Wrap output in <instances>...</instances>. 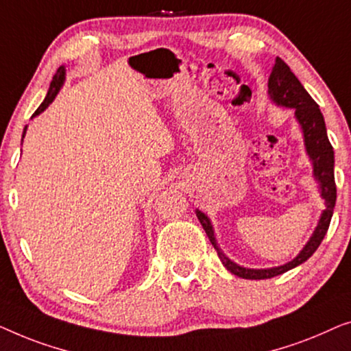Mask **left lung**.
Instances as JSON below:
<instances>
[{
    "mask_svg": "<svg viewBox=\"0 0 351 351\" xmlns=\"http://www.w3.org/2000/svg\"><path fill=\"white\" fill-rule=\"evenodd\" d=\"M267 92L270 100L276 106L294 110V117L300 125V130H302L305 152H307L308 159L312 162L313 178L318 182L319 195L324 200L326 208L322 211V216H319L318 224L315 227L312 237L304 245V248L299 251V254L293 261H289V263L270 269H248L230 261L218 246L213 224H211L208 216L204 211L195 210L197 218H199L202 227H204L206 235H208L211 245L218 251V256L224 267L230 274L246 280L272 278V276L281 275L291 269L298 267L300 264H304L318 250V246L322 245L326 232L329 229L330 218H332L334 213L335 199H337V191H335L334 181V149L329 143L328 133H326L324 117L322 111H319L317 101L308 95V92L305 90L299 79L294 76V73L289 70V66L278 57L275 58V65L272 68V73H270Z\"/></svg>",
    "mask_w": 351,
    "mask_h": 351,
    "instance_id": "left-lung-1",
    "label": "left lung"
}]
</instances>
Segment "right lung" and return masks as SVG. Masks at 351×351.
Segmentation results:
<instances>
[{"label":"right lung","mask_w":351,"mask_h":351,"mask_svg":"<svg viewBox=\"0 0 351 351\" xmlns=\"http://www.w3.org/2000/svg\"><path fill=\"white\" fill-rule=\"evenodd\" d=\"M65 75H66L65 66H60V68H58L57 73H56V76L52 77L51 87H49V92H47L46 98H44V101L41 103V106H39L38 110L34 111V114H33L32 117L41 114V112H43L44 110H46V108H47L49 105H51V103L53 101V98L57 97V93L60 92V88H62V86H63V82H65ZM25 133H27V127L23 128V133H22V141H23V138H25Z\"/></svg>","instance_id":"obj_1"}]
</instances>
